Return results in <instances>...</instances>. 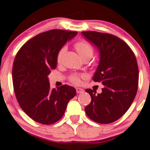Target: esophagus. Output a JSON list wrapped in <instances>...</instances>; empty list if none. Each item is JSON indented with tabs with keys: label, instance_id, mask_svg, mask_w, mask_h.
<instances>
[{
	"label": "esophagus",
	"instance_id": "34e87169",
	"mask_svg": "<svg viewBox=\"0 0 150 150\" xmlns=\"http://www.w3.org/2000/svg\"><path fill=\"white\" fill-rule=\"evenodd\" d=\"M76 92H77V93H78V94L83 93V92H84V90H83L82 88H77L76 89Z\"/></svg>",
	"mask_w": 150,
	"mask_h": 150
}]
</instances>
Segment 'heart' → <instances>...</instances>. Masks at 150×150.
I'll return each instance as SVG.
<instances>
[{"label":"heart","mask_w":150,"mask_h":150,"mask_svg":"<svg viewBox=\"0 0 150 150\" xmlns=\"http://www.w3.org/2000/svg\"><path fill=\"white\" fill-rule=\"evenodd\" d=\"M74 47L83 60H86V59H88L89 60L90 58H92V55H93V47H92V46L89 42L85 41V40H81V41L76 42L74 44ZM66 51V47H62L59 50L56 57V60L58 63H60L62 62L64 54L65 53ZM81 76L80 75L73 74L70 76L69 79L73 83L77 85L81 83Z\"/></svg>","instance_id":"obj_1"}]
</instances>
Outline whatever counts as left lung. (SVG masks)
Masks as SVG:
<instances>
[{
	"mask_svg": "<svg viewBox=\"0 0 150 150\" xmlns=\"http://www.w3.org/2000/svg\"><path fill=\"white\" fill-rule=\"evenodd\" d=\"M82 34L99 50L100 60L92 79L103 85L101 94L86 90L92 100L85 111L96 122L112 123L127 111L137 93V60L128 44L113 35L95 31Z\"/></svg>",
	"mask_w": 150,
	"mask_h": 150,
	"instance_id": "left-lung-1",
	"label": "left lung"
}]
</instances>
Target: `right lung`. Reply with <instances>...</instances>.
<instances>
[{
  "label": "right lung",
  "mask_w": 150,
  "mask_h": 150,
  "mask_svg": "<svg viewBox=\"0 0 150 150\" xmlns=\"http://www.w3.org/2000/svg\"><path fill=\"white\" fill-rule=\"evenodd\" d=\"M77 33L46 31L25 42L16 53L12 67L14 93L22 110L37 122H58L76 94L75 88L67 85L51 90L48 75L56 67L59 50Z\"/></svg>",
  "instance_id": "1"
}]
</instances>
